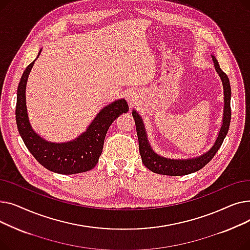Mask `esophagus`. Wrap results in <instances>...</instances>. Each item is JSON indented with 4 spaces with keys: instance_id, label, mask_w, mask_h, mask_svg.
<instances>
[{
    "instance_id": "esophagus-1",
    "label": "esophagus",
    "mask_w": 250,
    "mask_h": 250,
    "mask_svg": "<svg viewBox=\"0 0 250 250\" xmlns=\"http://www.w3.org/2000/svg\"><path fill=\"white\" fill-rule=\"evenodd\" d=\"M126 98H127V100H128V102H129V103H134V102H135V100L137 99V94H136V92H135V91H130V92H128Z\"/></svg>"
}]
</instances>
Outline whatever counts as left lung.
I'll return each mask as SVG.
<instances>
[{
	"label": "left lung",
	"instance_id": "1",
	"mask_svg": "<svg viewBox=\"0 0 250 250\" xmlns=\"http://www.w3.org/2000/svg\"><path fill=\"white\" fill-rule=\"evenodd\" d=\"M212 58L216 72L221 78L223 89H224V111H223L222 125L219 130L218 137L214 143V145L208 151H207L201 156L188 159H171L157 154L150 145L146 133V128L145 125H144V122L141 115L136 110H133L132 114L136 123L137 135L139 140V150L140 155L142 157V162L149 170H151V171L158 174L170 176H181L199 171V170H201L205 165H207L213 159V157L216 155V153L218 152L222 145L223 141H224L225 137L227 136L231 121V87L229 79L227 75L221 70L217 59L215 58L214 55H212Z\"/></svg>",
	"mask_w": 250,
	"mask_h": 250
}]
</instances>
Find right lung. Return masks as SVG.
<instances>
[{"mask_svg": "<svg viewBox=\"0 0 250 250\" xmlns=\"http://www.w3.org/2000/svg\"><path fill=\"white\" fill-rule=\"evenodd\" d=\"M42 48L38 51L37 58ZM37 58L25 69L17 89L16 123L19 134L34 158L43 167L59 174H76L94 168L102 153L104 139L111 124L128 111L125 99H117L97 113L84 133L72 141L48 142L32 128L26 106V84Z\"/></svg>", "mask_w": 250, "mask_h": 250, "instance_id": "1", "label": "right lung"}]
</instances>
